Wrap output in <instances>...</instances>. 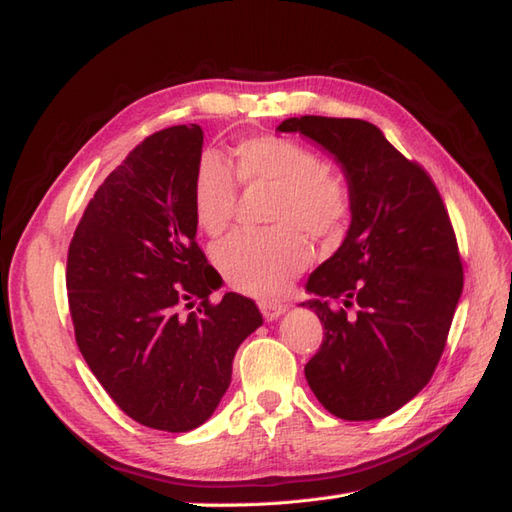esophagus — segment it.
Returning <instances> with one entry per match:
<instances>
[{
	"mask_svg": "<svg viewBox=\"0 0 512 512\" xmlns=\"http://www.w3.org/2000/svg\"><path fill=\"white\" fill-rule=\"evenodd\" d=\"M259 310H262L266 321H275L288 310L286 303H273V301H259Z\"/></svg>",
	"mask_w": 512,
	"mask_h": 512,
	"instance_id": "obj_1",
	"label": "esophagus"
}]
</instances>
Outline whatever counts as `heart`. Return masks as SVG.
Here are the masks:
<instances>
[{"mask_svg":"<svg viewBox=\"0 0 512 512\" xmlns=\"http://www.w3.org/2000/svg\"><path fill=\"white\" fill-rule=\"evenodd\" d=\"M237 180L277 189L270 231L235 233L215 248V266L226 284L257 299L281 297L306 264L310 248L303 228L317 239L339 235L350 217V193L341 178L323 169L321 158L288 138H253L235 147ZM237 184L222 162L206 156L193 180L195 222L222 235L233 222Z\"/></svg>","mask_w":512,"mask_h":512,"instance_id":"1","label":"heart"}]
</instances>
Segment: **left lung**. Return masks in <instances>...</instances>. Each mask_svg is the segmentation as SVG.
<instances>
[{
    "instance_id": "8db88e82",
    "label": "left lung",
    "mask_w": 512,
    "mask_h": 512,
    "mask_svg": "<svg viewBox=\"0 0 512 512\" xmlns=\"http://www.w3.org/2000/svg\"><path fill=\"white\" fill-rule=\"evenodd\" d=\"M277 132L332 154L350 193L343 244L310 275L314 297L301 303L323 323L306 380L336 418H385L431 380L458 308L464 275L449 213L427 171L372 123L301 116Z\"/></svg>"
}]
</instances>
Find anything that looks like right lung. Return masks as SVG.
Instances as JSON below:
<instances>
[{"label":"right lung","mask_w":512,"mask_h":512,"mask_svg":"<svg viewBox=\"0 0 512 512\" xmlns=\"http://www.w3.org/2000/svg\"><path fill=\"white\" fill-rule=\"evenodd\" d=\"M200 125L145 138L94 193L68 250L76 345L129 418L182 433L213 416L233 358L264 323L253 299L226 292L195 242ZM201 301L199 310L182 315Z\"/></svg>","instance_id":"obj_1"}]
</instances>
